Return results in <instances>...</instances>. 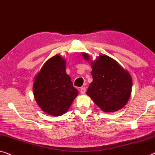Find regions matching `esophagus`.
Instances as JSON below:
<instances>
[{"instance_id":"34e87169","label":"esophagus","mask_w":155,"mask_h":155,"mask_svg":"<svg viewBox=\"0 0 155 155\" xmlns=\"http://www.w3.org/2000/svg\"><path fill=\"white\" fill-rule=\"evenodd\" d=\"M80 93L81 94H85V93H86V88H85V87H82V88L80 89Z\"/></svg>"}]
</instances>
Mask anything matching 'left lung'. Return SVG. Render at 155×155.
<instances>
[{"mask_svg": "<svg viewBox=\"0 0 155 155\" xmlns=\"http://www.w3.org/2000/svg\"><path fill=\"white\" fill-rule=\"evenodd\" d=\"M85 60L90 61L93 81L87 95L104 112H116L123 108L131 94L132 78L128 71L110 57L101 55L96 60H90L83 53Z\"/></svg>", "mask_w": 155, "mask_h": 155, "instance_id": "left-lung-1", "label": "left lung"}]
</instances>
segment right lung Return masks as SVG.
<instances>
[{"instance_id": "right-lung-1", "label": "right lung", "mask_w": 155, "mask_h": 155, "mask_svg": "<svg viewBox=\"0 0 155 155\" xmlns=\"http://www.w3.org/2000/svg\"><path fill=\"white\" fill-rule=\"evenodd\" d=\"M34 98L43 112L61 116L67 112L78 91L66 73V61L56 55L46 61L36 76L33 85Z\"/></svg>"}]
</instances>
